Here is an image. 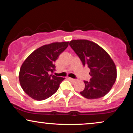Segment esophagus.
I'll list each match as a JSON object with an SVG mask.
<instances>
[{
	"instance_id": "34e87169",
	"label": "esophagus",
	"mask_w": 133,
	"mask_h": 133,
	"mask_svg": "<svg viewBox=\"0 0 133 133\" xmlns=\"http://www.w3.org/2000/svg\"><path fill=\"white\" fill-rule=\"evenodd\" d=\"M69 79H70L71 81H73V82H76V81H77V80H76V79H72V78H70V77H69Z\"/></svg>"
}]
</instances>
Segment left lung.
<instances>
[{
	"label": "left lung",
	"mask_w": 133,
	"mask_h": 133,
	"mask_svg": "<svg viewBox=\"0 0 133 133\" xmlns=\"http://www.w3.org/2000/svg\"><path fill=\"white\" fill-rule=\"evenodd\" d=\"M69 45L83 66L90 69V81H84L85 88L80 92L81 95L88 99H96L108 94L117 78L116 65L108 52L88 40H72Z\"/></svg>",
	"instance_id": "left-lung-1"
}]
</instances>
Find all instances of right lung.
<instances>
[{
  "instance_id": "right-lung-1",
  "label": "right lung",
  "mask_w": 133,
  "mask_h": 133,
  "mask_svg": "<svg viewBox=\"0 0 133 133\" xmlns=\"http://www.w3.org/2000/svg\"><path fill=\"white\" fill-rule=\"evenodd\" d=\"M68 43L69 42H62L43 45L23 62L20 69L19 82L23 90L32 99L43 101L57 91L65 78L50 74L53 72L54 63Z\"/></svg>"
}]
</instances>
